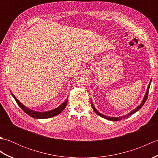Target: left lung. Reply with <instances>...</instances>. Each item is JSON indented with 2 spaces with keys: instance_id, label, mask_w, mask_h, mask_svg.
Returning a JSON list of instances; mask_svg holds the SVG:
<instances>
[{
  "instance_id": "1",
  "label": "left lung",
  "mask_w": 158,
  "mask_h": 158,
  "mask_svg": "<svg viewBox=\"0 0 158 158\" xmlns=\"http://www.w3.org/2000/svg\"><path fill=\"white\" fill-rule=\"evenodd\" d=\"M152 79H151V80H150V82H149V85H148V87H147V91H146V93H145V96H144V98H143V100H142L141 103H140V105H139L138 106L136 107V108H135V109L132 110V111H131L130 113H127V115H123V116H121V117H109V116L104 115L103 114L100 113V112H98V110H96V109L95 108V106H94V105H93V102L91 101V105H92V109H93V110H94L95 113L97 114V115H98L99 116L102 117H103V118H105V119H106L110 120V121H119V120L122 119H126V118H127V117H128L130 115H132V114H134L135 113H136V111H138V110H139L140 108H141V107L143 106L144 104L145 103L146 100H147V96H148L149 90V88H150V85H151V82H152Z\"/></svg>"
}]
</instances>
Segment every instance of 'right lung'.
Here are the masks:
<instances>
[{
  "label": "right lung",
  "mask_w": 158,
  "mask_h": 158,
  "mask_svg": "<svg viewBox=\"0 0 158 158\" xmlns=\"http://www.w3.org/2000/svg\"><path fill=\"white\" fill-rule=\"evenodd\" d=\"M11 95L13 96V98H14L16 102L18 103V105H19L20 108H21L26 114H28V115L33 117V118L35 119H47V118H49V117H52L58 115V114L62 112V110L65 109V107L67 105V102H68V98H67L61 105H60L58 107H57V108L54 109L48 110V111H45V112H39V111H36V110H34L30 109L29 108H28V107H26V106L23 105L22 103L20 102L12 93H11Z\"/></svg>",
  "instance_id": "1"
}]
</instances>
